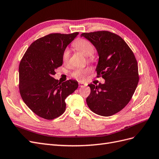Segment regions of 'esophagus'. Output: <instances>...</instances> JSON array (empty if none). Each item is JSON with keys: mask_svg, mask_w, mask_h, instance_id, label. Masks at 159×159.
<instances>
[{"mask_svg": "<svg viewBox=\"0 0 159 159\" xmlns=\"http://www.w3.org/2000/svg\"><path fill=\"white\" fill-rule=\"evenodd\" d=\"M78 85H79V87L83 88V87H85V86H87L88 84H85V83H84V82H79Z\"/></svg>", "mask_w": 159, "mask_h": 159, "instance_id": "34e87169", "label": "esophagus"}]
</instances>
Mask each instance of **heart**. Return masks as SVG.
<instances>
[{"label": "heart", "instance_id": "obj_1", "mask_svg": "<svg viewBox=\"0 0 159 159\" xmlns=\"http://www.w3.org/2000/svg\"><path fill=\"white\" fill-rule=\"evenodd\" d=\"M73 46L74 48L79 51L80 52L88 56L90 60H93L94 59V56L93 53L94 51V47L91 44V43L85 39H78L73 43ZM70 57V50L66 48L64 50L62 54V61L64 63H68ZM90 71L89 68H77L75 69L71 73V75L74 78L79 80H84L85 78V76Z\"/></svg>", "mask_w": 159, "mask_h": 159}]
</instances>
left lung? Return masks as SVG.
Instances as JSON below:
<instances>
[{"mask_svg": "<svg viewBox=\"0 0 159 159\" xmlns=\"http://www.w3.org/2000/svg\"><path fill=\"white\" fill-rule=\"evenodd\" d=\"M98 51V77L103 84L88 85L86 99L89 108L99 115L109 117L123 109L131 99L139 82L137 60L121 37L109 31L82 33Z\"/></svg>", "mask_w": 159, "mask_h": 159, "instance_id": "left-lung-1", "label": "left lung"}]
</instances>
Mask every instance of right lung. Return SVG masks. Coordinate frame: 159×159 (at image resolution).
<instances>
[{
    "mask_svg": "<svg viewBox=\"0 0 159 159\" xmlns=\"http://www.w3.org/2000/svg\"><path fill=\"white\" fill-rule=\"evenodd\" d=\"M78 32L50 34L32 43L19 65V90L24 102L38 116L54 119L64 113L66 98L78 88V81L60 83L53 78L62 54Z\"/></svg>",
    "mask_w": 159,
    "mask_h": 159,
    "instance_id": "right-lung-1",
    "label": "right lung"
}]
</instances>
